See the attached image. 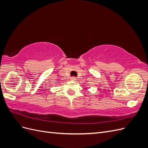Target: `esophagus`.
I'll use <instances>...</instances> for the list:
<instances>
[{"mask_svg":"<svg viewBox=\"0 0 148 148\" xmlns=\"http://www.w3.org/2000/svg\"><path fill=\"white\" fill-rule=\"evenodd\" d=\"M71 81H75L76 78L75 77H71Z\"/></svg>","mask_w":148,"mask_h":148,"instance_id":"obj_1","label":"esophagus"}]
</instances>
